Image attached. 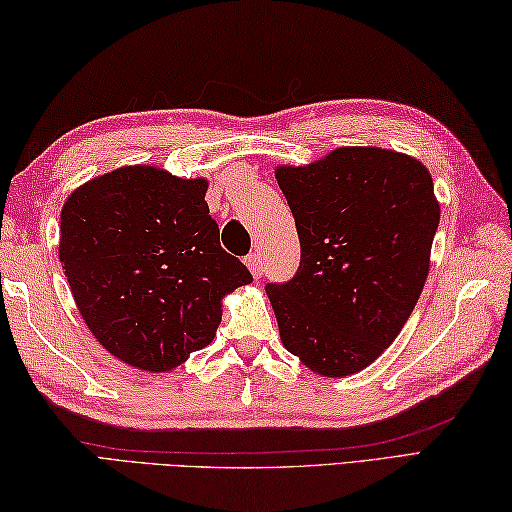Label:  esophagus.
<instances>
[{"instance_id": "34e87169", "label": "esophagus", "mask_w": 512, "mask_h": 512, "mask_svg": "<svg viewBox=\"0 0 512 512\" xmlns=\"http://www.w3.org/2000/svg\"><path fill=\"white\" fill-rule=\"evenodd\" d=\"M244 264L248 266V270H250V275H253L255 279H262V257H259L257 253H250L246 259H244Z\"/></svg>"}]
</instances>
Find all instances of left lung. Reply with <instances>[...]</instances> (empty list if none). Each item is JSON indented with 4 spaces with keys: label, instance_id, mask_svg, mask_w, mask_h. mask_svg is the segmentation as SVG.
I'll return each instance as SVG.
<instances>
[{
    "label": "left lung",
    "instance_id": "obj_1",
    "mask_svg": "<svg viewBox=\"0 0 512 512\" xmlns=\"http://www.w3.org/2000/svg\"><path fill=\"white\" fill-rule=\"evenodd\" d=\"M275 178L295 215L301 262L268 284L279 334L314 374L343 378L394 343L429 275L440 204L420 160L339 147Z\"/></svg>",
    "mask_w": 512,
    "mask_h": 512
}]
</instances>
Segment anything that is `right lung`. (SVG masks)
Wrapping results in <instances>:
<instances>
[{
	"label": "right lung",
	"instance_id": "right-lung-1",
	"mask_svg": "<svg viewBox=\"0 0 512 512\" xmlns=\"http://www.w3.org/2000/svg\"><path fill=\"white\" fill-rule=\"evenodd\" d=\"M209 182L158 167L114 169L61 209L59 259L94 339L123 363L169 372L202 350L222 299L253 281L220 246Z\"/></svg>",
	"mask_w": 512,
	"mask_h": 512
}]
</instances>
